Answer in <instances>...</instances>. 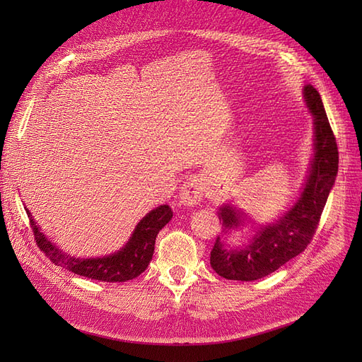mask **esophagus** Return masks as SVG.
I'll use <instances>...</instances> for the list:
<instances>
[{"instance_id":"obj_1","label":"esophagus","mask_w":362,"mask_h":362,"mask_svg":"<svg viewBox=\"0 0 362 362\" xmlns=\"http://www.w3.org/2000/svg\"><path fill=\"white\" fill-rule=\"evenodd\" d=\"M204 185L198 177H192L182 184L180 190V201L182 205L194 206L198 205L204 198Z\"/></svg>"}]
</instances>
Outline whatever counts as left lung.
Wrapping results in <instances>:
<instances>
[{
	"label": "left lung",
	"instance_id": "obj_1",
	"mask_svg": "<svg viewBox=\"0 0 362 362\" xmlns=\"http://www.w3.org/2000/svg\"><path fill=\"white\" fill-rule=\"evenodd\" d=\"M303 95L306 105L314 115L315 131V154L303 193L278 223L261 228L258 235L245 249L228 250L221 240L216 238L210 264L217 275L226 279L255 281L270 275L303 252L319 226L338 172V148L319 92L308 84L305 86ZM218 218H222L226 228L238 225V214L229 206L222 208Z\"/></svg>",
	"mask_w": 362,
	"mask_h": 362
}]
</instances>
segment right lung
I'll use <instances>...</instances> for the list:
<instances>
[{
    "label": "right lung",
    "instance_id": "obj_1",
    "mask_svg": "<svg viewBox=\"0 0 362 362\" xmlns=\"http://www.w3.org/2000/svg\"><path fill=\"white\" fill-rule=\"evenodd\" d=\"M27 214L37 247L54 264L89 279L104 282H125L137 278L140 273L146 270L152 255H154L157 234L170 221L173 211L169 205H160L141 218L134 229L133 237L129 238V242L122 250H119L115 255L93 259L71 258L68 254H63L49 240L42 235L28 210Z\"/></svg>",
    "mask_w": 362,
    "mask_h": 362
}]
</instances>
